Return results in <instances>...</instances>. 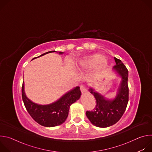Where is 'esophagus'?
<instances>
[{
    "label": "esophagus",
    "instance_id": "1",
    "mask_svg": "<svg viewBox=\"0 0 152 152\" xmlns=\"http://www.w3.org/2000/svg\"><path fill=\"white\" fill-rule=\"evenodd\" d=\"M80 88L82 93H85L87 91V89H86V86L84 84H81L80 86Z\"/></svg>",
    "mask_w": 152,
    "mask_h": 152
}]
</instances>
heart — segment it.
<instances>
[{"label":"heart","mask_w":152,"mask_h":152,"mask_svg":"<svg viewBox=\"0 0 152 152\" xmlns=\"http://www.w3.org/2000/svg\"><path fill=\"white\" fill-rule=\"evenodd\" d=\"M107 65L104 56L97 53L81 60L79 63V67L88 69L99 67L100 69H103L106 67Z\"/></svg>","instance_id":"heart-1"}]
</instances>
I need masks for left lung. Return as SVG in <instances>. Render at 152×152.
<instances>
[{"mask_svg": "<svg viewBox=\"0 0 152 152\" xmlns=\"http://www.w3.org/2000/svg\"><path fill=\"white\" fill-rule=\"evenodd\" d=\"M116 65L114 69L122 78L118 93L113 100H108L90 88L96 100V106L92 111H87L86 115L94 125L100 127H110L117 123L124 113L129 101L128 70L120 59L114 58Z\"/></svg>", "mask_w": 152, "mask_h": 152, "instance_id": "left-lung-1", "label": "left lung"}]
</instances>
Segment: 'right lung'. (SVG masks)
Returning <instances> with one entry per match:
<instances>
[{
    "instance_id": "add662e5",
    "label": "right lung",
    "mask_w": 152,
    "mask_h": 152,
    "mask_svg": "<svg viewBox=\"0 0 152 152\" xmlns=\"http://www.w3.org/2000/svg\"><path fill=\"white\" fill-rule=\"evenodd\" d=\"M54 52L55 51L48 52L39 56ZM59 54L63 53L62 52H59ZM80 94L81 91L79 86H77L64 95L56 102L48 105H39L33 103L26 96L23 82L21 88L22 99L28 113L36 122L46 127L56 126L66 121L69 115L70 105L79 99Z\"/></svg>"
}]
</instances>
